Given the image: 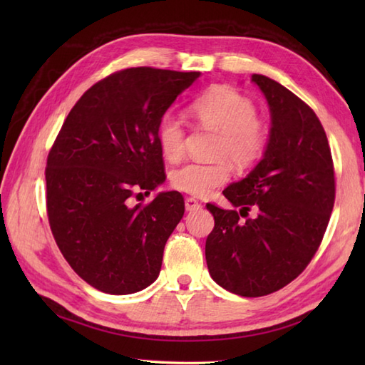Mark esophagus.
<instances>
[{
  "instance_id": "34e87169",
  "label": "esophagus",
  "mask_w": 365,
  "mask_h": 365,
  "mask_svg": "<svg viewBox=\"0 0 365 365\" xmlns=\"http://www.w3.org/2000/svg\"><path fill=\"white\" fill-rule=\"evenodd\" d=\"M185 208H187L188 212H195V210H200V208H202V204H200L195 197H187V200H185Z\"/></svg>"
}]
</instances>
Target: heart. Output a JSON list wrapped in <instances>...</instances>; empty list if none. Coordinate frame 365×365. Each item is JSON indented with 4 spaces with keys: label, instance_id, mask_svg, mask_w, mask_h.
Segmentation results:
<instances>
[{
    "label": "heart",
    "instance_id": "heart-1",
    "mask_svg": "<svg viewBox=\"0 0 365 365\" xmlns=\"http://www.w3.org/2000/svg\"><path fill=\"white\" fill-rule=\"evenodd\" d=\"M191 113L200 125L220 133L216 155L227 158L238 168L259 161L265 152L268 133L257 119V110L250 98L230 88H216L191 105ZM163 157L174 161L185 149L183 122L174 114H165L157 131ZM229 165L224 160L204 165L187 163L170 174V183L178 191L192 196H207L229 178Z\"/></svg>",
    "mask_w": 365,
    "mask_h": 365
}]
</instances>
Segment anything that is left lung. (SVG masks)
<instances>
[{"label":"left lung","mask_w":365,"mask_h":365,"mask_svg":"<svg viewBox=\"0 0 365 365\" xmlns=\"http://www.w3.org/2000/svg\"><path fill=\"white\" fill-rule=\"evenodd\" d=\"M251 81L269 106L267 149L250 174L222 191L240 213L207 204L215 227L205 242L213 281L246 298L277 292L304 271L336 199L331 149L317 114L265 75ZM251 207L258 215L240 222Z\"/></svg>","instance_id":"1"}]
</instances>
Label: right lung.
<instances>
[{
	"mask_svg": "<svg viewBox=\"0 0 365 365\" xmlns=\"http://www.w3.org/2000/svg\"><path fill=\"white\" fill-rule=\"evenodd\" d=\"M200 72L131 67L88 89L63 123L45 169L46 213L68 265L94 289L130 294L158 277L169 235L185 213L166 180L158 123Z\"/></svg>",
	"mask_w": 365,
	"mask_h": 365,
	"instance_id": "obj_1",
	"label": "right lung"
}]
</instances>
